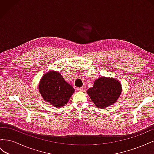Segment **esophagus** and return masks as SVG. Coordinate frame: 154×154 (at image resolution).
<instances>
[{
  "mask_svg": "<svg viewBox=\"0 0 154 154\" xmlns=\"http://www.w3.org/2000/svg\"><path fill=\"white\" fill-rule=\"evenodd\" d=\"M85 89V87H78L77 88V90L79 91H83Z\"/></svg>",
  "mask_w": 154,
  "mask_h": 154,
  "instance_id": "34e87169",
  "label": "esophagus"
}]
</instances>
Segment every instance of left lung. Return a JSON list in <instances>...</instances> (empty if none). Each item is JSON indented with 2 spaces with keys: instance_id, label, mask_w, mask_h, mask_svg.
<instances>
[{
  "instance_id": "obj_1",
  "label": "left lung",
  "mask_w": 154,
  "mask_h": 154,
  "mask_svg": "<svg viewBox=\"0 0 154 154\" xmlns=\"http://www.w3.org/2000/svg\"><path fill=\"white\" fill-rule=\"evenodd\" d=\"M122 92V87L119 80L102 76L96 80L93 87L87 90V94L97 108L104 109L115 103Z\"/></svg>"
}]
</instances>
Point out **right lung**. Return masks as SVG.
I'll return each instance as SVG.
<instances>
[{
	"label": "right lung",
	"mask_w": 154,
	"mask_h": 154,
	"mask_svg": "<svg viewBox=\"0 0 154 154\" xmlns=\"http://www.w3.org/2000/svg\"><path fill=\"white\" fill-rule=\"evenodd\" d=\"M38 90L44 101L60 108L66 105L74 92V88L63 79L60 72L50 71L42 77Z\"/></svg>",
	"instance_id": "right-lung-1"
}]
</instances>
